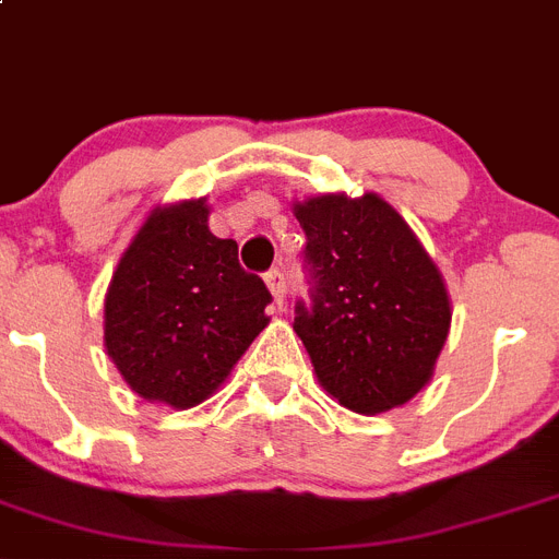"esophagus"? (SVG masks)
Returning <instances> with one entry per match:
<instances>
[{"instance_id": "1", "label": "esophagus", "mask_w": 559, "mask_h": 559, "mask_svg": "<svg viewBox=\"0 0 559 559\" xmlns=\"http://www.w3.org/2000/svg\"><path fill=\"white\" fill-rule=\"evenodd\" d=\"M264 281H266V286H270V293H273L275 304H281V300H284V293H286L284 273H281V270H270V273H264Z\"/></svg>"}]
</instances>
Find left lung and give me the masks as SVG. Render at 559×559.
<instances>
[{"mask_svg":"<svg viewBox=\"0 0 559 559\" xmlns=\"http://www.w3.org/2000/svg\"><path fill=\"white\" fill-rule=\"evenodd\" d=\"M309 304L293 329L320 385L357 414L405 405L427 385L450 332V298L414 230L385 199L314 197L295 205Z\"/></svg>","mask_w":559,"mask_h":559,"instance_id":"1","label":"left lung"}]
</instances>
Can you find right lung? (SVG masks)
Listing matches in <instances>:
<instances>
[{
    "instance_id": "add662e5",
    "label": "right lung",
    "mask_w": 559,
    "mask_h": 559,
    "mask_svg": "<svg viewBox=\"0 0 559 559\" xmlns=\"http://www.w3.org/2000/svg\"><path fill=\"white\" fill-rule=\"evenodd\" d=\"M273 300L239 245L207 230L202 199L148 216L106 293V352L143 400L193 407L270 323Z\"/></svg>"
}]
</instances>
